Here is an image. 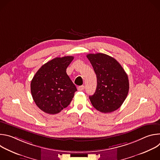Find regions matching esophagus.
<instances>
[{
    "label": "esophagus",
    "mask_w": 160,
    "mask_h": 160,
    "mask_svg": "<svg viewBox=\"0 0 160 160\" xmlns=\"http://www.w3.org/2000/svg\"><path fill=\"white\" fill-rule=\"evenodd\" d=\"M84 88H85L84 85H81V86L78 87V90H79V91H82L84 90Z\"/></svg>",
    "instance_id": "obj_1"
}]
</instances>
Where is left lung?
Listing matches in <instances>:
<instances>
[{
  "label": "left lung",
  "instance_id": "8db88e82",
  "mask_svg": "<svg viewBox=\"0 0 160 160\" xmlns=\"http://www.w3.org/2000/svg\"><path fill=\"white\" fill-rule=\"evenodd\" d=\"M87 58L97 76V88L89 96L92 106L99 111L108 113L118 109L125 100L129 90L128 76L120 64L102 53L88 54Z\"/></svg>",
  "mask_w": 160,
  "mask_h": 160
}]
</instances>
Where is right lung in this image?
Here are the masks:
<instances>
[{"mask_svg": "<svg viewBox=\"0 0 160 160\" xmlns=\"http://www.w3.org/2000/svg\"><path fill=\"white\" fill-rule=\"evenodd\" d=\"M73 56L56 58L42 65L31 82V93L43 112L55 115L69 105L77 90L66 73Z\"/></svg>", "mask_w": 160, "mask_h": 160, "instance_id": "obj_1", "label": "right lung"}]
</instances>
